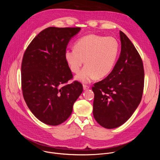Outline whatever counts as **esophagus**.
Here are the masks:
<instances>
[{"label": "esophagus", "instance_id": "1", "mask_svg": "<svg viewBox=\"0 0 160 160\" xmlns=\"http://www.w3.org/2000/svg\"><path fill=\"white\" fill-rule=\"evenodd\" d=\"M83 90H87L89 88V86L87 85H83Z\"/></svg>", "mask_w": 160, "mask_h": 160}]
</instances>
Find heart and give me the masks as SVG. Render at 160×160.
<instances>
[{
  "label": "heart",
  "instance_id": "obj_1",
  "mask_svg": "<svg viewBox=\"0 0 160 160\" xmlns=\"http://www.w3.org/2000/svg\"><path fill=\"white\" fill-rule=\"evenodd\" d=\"M120 45L112 37L88 35L79 38L75 49L65 51L66 61L72 72H80L84 60L85 66L76 76L83 83H89L96 77L103 78L108 75L115 64Z\"/></svg>",
  "mask_w": 160,
  "mask_h": 160
}]
</instances>
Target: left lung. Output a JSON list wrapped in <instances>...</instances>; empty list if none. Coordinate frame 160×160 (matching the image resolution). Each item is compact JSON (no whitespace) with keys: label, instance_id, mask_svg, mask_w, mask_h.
I'll use <instances>...</instances> for the list:
<instances>
[{"label":"left lung","instance_id":"left-lung-1","mask_svg":"<svg viewBox=\"0 0 160 160\" xmlns=\"http://www.w3.org/2000/svg\"><path fill=\"white\" fill-rule=\"evenodd\" d=\"M120 57L112 72L94 84L93 115L102 127H118L132 115L141 102L144 84L142 60L127 35L120 31Z\"/></svg>","mask_w":160,"mask_h":160}]
</instances>
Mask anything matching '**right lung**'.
Wrapping results in <instances>:
<instances>
[{
    "label": "right lung",
    "mask_w": 160,
    "mask_h": 160,
    "mask_svg": "<svg viewBox=\"0 0 160 160\" xmlns=\"http://www.w3.org/2000/svg\"><path fill=\"white\" fill-rule=\"evenodd\" d=\"M80 27H49L27 47L21 62V88L34 116L49 125L65 122L83 91L78 81L67 84L73 74L64 56L70 40Z\"/></svg>",
    "instance_id": "1"
}]
</instances>
